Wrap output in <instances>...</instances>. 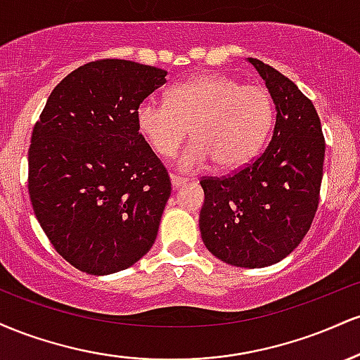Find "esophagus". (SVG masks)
<instances>
[{"label": "esophagus", "instance_id": "34e87169", "mask_svg": "<svg viewBox=\"0 0 360 360\" xmlns=\"http://www.w3.org/2000/svg\"><path fill=\"white\" fill-rule=\"evenodd\" d=\"M171 183H172V188H181V186H184L186 183H188V177L172 174L171 176Z\"/></svg>", "mask_w": 360, "mask_h": 360}]
</instances>
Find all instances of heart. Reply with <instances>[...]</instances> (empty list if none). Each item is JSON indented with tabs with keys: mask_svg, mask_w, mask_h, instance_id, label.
I'll list each match as a JSON object with an SVG mask.
<instances>
[{
	"mask_svg": "<svg viewBox=\"0 0 360 360\" xmlns=\"http://www.w3.org/2000/svg\"><path fill=\"white\" fill-rule=\"evenodd\" d=\"M274 122V103L262 86H243L218 74H201L169 89L167 103L146 100L137 108V127L160 157L176 154L189 130L191 146L181 155L183 169L210 159L232 171L262 148Z\"/></svg>",
	"mask_w": 360,
	"mask_h": 360,
	"instance_id": "obj_1",
	"label": "heart"
}]
</instances>
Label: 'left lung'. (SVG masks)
Returning <instances> with one entry per match:
<instances>
[{
  "instance_id": "obj_1",
  "label": "left lung",
  "mask_w": 360,
  "mask_h": 360,
  "mask_svg": "<svg viewBox=\"0 0 360 360\" xmlns=\"http://www.w3.org/2000/svg\"><path fill=\"white\" fill-rule=\"evenodd\" d=\"M257 69L276 105L266 150L225 177H203L200 230L214 257L237 267H266L291 254L315 218L323 177L325 139L313 103L262 60Z\"/></svg>"
}]
</instances>
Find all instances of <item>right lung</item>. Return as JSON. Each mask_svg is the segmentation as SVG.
<instances>
[{
	"instance_id": "obj_1",
	"label": "right lung",
	"mask_w": 360,
	"mask_h": 360,
	"mask_svg": "<svg viewBox=\"0 0 360 360\" xmlns=\"http://www.w3.org/2000/svg\"><path fill=\"white\" fill-rule=\"evenodd\" d=\"M166 76L131 60L88 62L53 88L35 123L32 206L53 249L76 269L113 274L154 245L171 179L139 131L137 108Z\"/></svg>"
}]
</instances>
